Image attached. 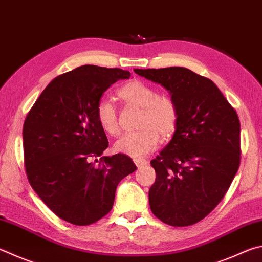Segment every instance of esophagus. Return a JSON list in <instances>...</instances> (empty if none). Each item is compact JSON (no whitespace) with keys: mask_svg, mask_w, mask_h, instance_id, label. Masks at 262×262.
I'll return each instance as SVG.
<instances>
[{"mask_svg":"<svg viewBox=\"0 0 262 262\" xmlns=\"http://www.w3.org/2000/svg\"><path fill=\"white\" fill-rule=\"evenodd\" d=\"M134 163L137 166V168H141V167H143V166H145L147 164V160L146 159L136 158V159H134Z\"/></svg>","mask_w":262,"mask_h":262,"instance_id":"esophagus-1","label":"esophagus"}]
</instances>
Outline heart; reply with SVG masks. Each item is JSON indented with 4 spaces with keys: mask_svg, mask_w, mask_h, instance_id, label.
<instances>
[{
    "mask_svg": "<svg viewBox=\"0 0 262 262\" xmlns=\"http://www.w3.org/2000/svg\"><path fill=\"white\" fill-rule=\"evenodd\" d=\"M119 97L126 103L142 108L137 127L140 130L126 133L115 143L119 154L134 158L154 151L163 139L172 136L179 123V107L168 95H157V90L140 80H133L118 90ZM96 118L106 134L116 136L120 132L118 111L110 99L102 98L97 103Z\"/></svg>",
    "mask_w": 262,
    "mask_h": 262,
    "instance_id": "1",
    "label": "heart"
}]
</instances>
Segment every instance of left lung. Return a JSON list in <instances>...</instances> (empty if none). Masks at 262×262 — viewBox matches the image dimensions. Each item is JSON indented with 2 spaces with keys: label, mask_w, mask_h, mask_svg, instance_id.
Here are the masks:
<instances>
[{
  "label": "left lung",
  "mask_w": 262,
  "mask_h": 262,
  "mask_svg": "<svg viewBox=\"0 0 262 262\" xmlns=\"http://www.w3.org/2000/svg\"><path fill=\"white\" fill-rule=\"evenodd\" d=\"M134 72L168 90L180 113L172 140L150 163L157 175L150 208L169 226H191L221 202L238 170V116L212 80L189 69Z\"/></svg>",
  "instance_id": "8db88e82"
}]
</instances>
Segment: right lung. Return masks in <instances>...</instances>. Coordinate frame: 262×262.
I'll return each mask as SVG.
<instances>
[{"instance_id":"1","label":"right lung","mask_w":262,"mask_h":262,"mask_svg":"<svg viewBox=\"0 0 262 262\" xmlns=\"http://www.w3.org/2000/svg\"><path fill=\"white\" fill-rule=\"evenodd\" d=\"M129 77L128 71L96 65L58 75L24 122L28 181L42 202L72 225L88 226L106 215L119 182L136 170L122 154L102 157L97 166L92 163L108 146L97 103L111 84Z\"/></svg>"}]
</instances>
